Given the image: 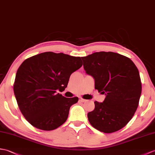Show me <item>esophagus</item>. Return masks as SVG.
<instances>
[{"label": "esophagus", "mask_w": 155, "mask_h": 155, "mask_svg": "<svg viewBox=\"0 0 155 155\" xmlns=\"http://www.w3.org/2000/svg\"><path fill=\"white\" fill-rule=\"evenodd\" d=\"M79 101H80L81 102H86V100L82 98H79Z\"/></svg>", "instance_id": "1"}]
</instances>
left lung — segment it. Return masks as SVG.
Segmentation results:
<instances>
[{"label":"left lung","instance_id":"8db88e82","mask_svg":"<svg viewBox=\"0 0 155 155\" xmlns=\"http://www.w3.org/2000/svg\"><path fill=\"white\" fill-rule=\"evenodd\" d=\"M82 59L86 73L94 78L95 89L106 95L88 113L90 124L105 134L120 130L139 105L142 86L137 68L128 57L110 51L96 52Z\"/></svg>","mask_w":155,"mask_h":155}]
</instances>
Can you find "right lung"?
<instances>
[{
	"instance_id": "right-lung-1",
	"label": "right lung",
	"mask_w": 155,
	"mask_h": 155,
	"mask_svg": "<svg viewBox=\"0 0 155 155\" xmlns=\"http://www.w3.org/2000/svg\"><path fill=\"white\" fill-rule=\"evenodd\" d=\"M80 57L45 52L21 64L16 74L14 92L21 114L34 127L51 131L67 120L78 97L65 98L57 92L67 86L71 74L82 67Z\"/></svg>"
}]
</instances>
